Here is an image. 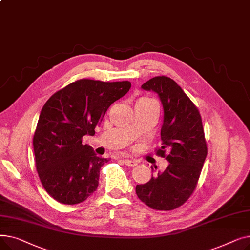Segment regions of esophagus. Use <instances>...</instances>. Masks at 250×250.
Listing matches in <instances>:
<instances>
[{
  "instance_id": "1",
  "label": "esophagus",
  "mask_w": 250,
  "mask_h": 250,
  "mask_svg": "<svg viewBox=\"0 0 250 250\" xmlns=\"http://www.w3.org/2000/svg\"><path fill=\"white\" fill-rule=\"evenodd\" d=\"M124 163H125L126 166H129V167H134V166H136V165L138 164L137 161L132 160V159H124Z\"/></svg>"
}]
</instances>
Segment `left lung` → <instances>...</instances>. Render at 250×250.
<instances>
[{"instance_id":"left-lung-1","label":"left lung","mask_w":250,"mask_h":250,"mask_svg":"<svg viewBox=\"0 0 250 250\" xmlns=\"http://www.w3.org/2000/svg\"><path fill=\"white\" fill-rule=\"evenodd\" d=\"M160 97L164 109L161 146L156 154L169 165L145 185L136 187L138 198L158 211H171L185 204L194 191L208 154L202 116L180 86L166 76L142 85Z\"/></svg>"}]
</instances>
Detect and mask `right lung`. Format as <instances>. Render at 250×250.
Wrapping results in <instances>:
<instances>
[{
	"instance_id": "obj_1",
	"label": "right lung",
	"mask_w": 250,
	"mask_h": 250,
	"mask_svg": "<svg viewBox=\"0 0 250 250\" xmlns=\"http://www.w3.org/2000/svg\"><path fill=\"white\" fill-rule=\"evenodd\" d=\"M128 81L80 79L45 102L33 136L35 166L42 185L57 202L76 205L98 187L100 168L109 160L82 143L94 136L110 105L125 95Z\"/></svg>"
}]
</instances>
